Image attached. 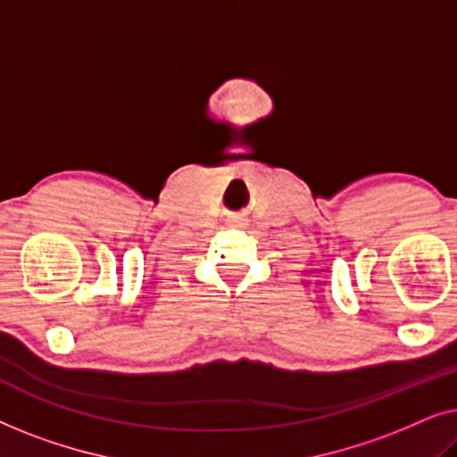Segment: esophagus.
I'll use <instances>...</instances> for the list:
<instances>
[{
  "mask_svg": "<svg viewBox=\"0 0 457 457\" xmlns=\"http://www.w3.org/2000/svg\"><path fill=\"white\" fill-rule=\"evenodd\" d=\"M241 220H243V218H237V220H235V222H237V224H241Z\"/></svg>",
  "mask_w": 457,
  "mask_h": 457,
  "instance_id": "34e87169",
  "label": "esophagus"
}]
</instances>
